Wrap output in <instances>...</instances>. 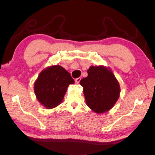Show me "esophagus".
<instances>
[{
	"instance_id": "obj_1",
	"label": "esophagus",
	"mask_w": 155,
	"mask_h": 155,
	"mask_svg": "<svg viewBox=\"0 0 155 155\" xmlns=\"http://www.w3.org/2000/svg\"><path fill=\"white\" fill-rule=\"evenodd\" d=\"M81 80V78H78L77 79H76V80H75V82H76V84H78L79 83V81H80Z\"/></svg>"
}]
</instances>
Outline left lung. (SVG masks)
Returning <instances> with one entry per match:
<instances>
[{
    "label": "left lung",
    "instance_id": "left-lung-1",
    "mask_svg": "<svg viewBox=\"0 0 155 155\" xmlns=\"http://www.w3.org/2000/svg\"><path fill=\"white\" fill-rule=\"evenodd\" d=\"M87 73L88 76L79 83L83 87L87 106L97 114L109 110L120 96L118 80L111 70L104 66H92Z\"/></svg>",
    "mask_w": 155,
    "mask_h": 155
}]
</instances>
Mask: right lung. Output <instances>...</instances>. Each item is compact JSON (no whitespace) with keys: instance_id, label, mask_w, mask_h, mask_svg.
Instances as JSON below:
<instances>
[{"instance_id":"right-lung-1","label":"right lung","mask_w":155,"mask_h":155,"mask_svg":"<svg viewBox=\"0 0 155 155\" xmlns=\"http://www.w3.org/2000/svg\"><path fill=\"white\" fill-rule=\"evenodd\" d=\"M74 80L68 72L59 65H54L42 71L34 84L37 100L48 109L62 102L67 88Z\"/></svg>"}]
</instances>
